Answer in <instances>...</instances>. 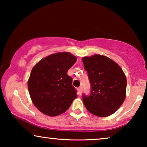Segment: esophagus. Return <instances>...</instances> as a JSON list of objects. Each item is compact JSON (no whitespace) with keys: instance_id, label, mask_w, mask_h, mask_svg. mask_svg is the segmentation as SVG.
<instances>
[{"instance_id":"34e87169","label":"esophagus","mask_w":147,"mask_h":147,"mask_svg":"<svg viewBox=\"0 0 147 147\" xmlns=\"http://www.w3.org/2000/svg\"><path fill=\"white\" fill-rule=\"evenodd\" d=\"M78 94H80V95H81L82 93V86H80L78 88Z\"/></svg>"}]
</instances>
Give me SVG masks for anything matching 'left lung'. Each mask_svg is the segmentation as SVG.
<instances>
[{
	"label": "left lung",
	"instance_id": "obj_1",
	"mask_svg": "<svg viewBox=\"0 0 147 147\" xmlns=\"http://www.w3.org/2000/svg\"><path fill=\"white\" fill-rule=\"evenodd\" d=\"M82 61L91 86L90 95H82L86 109L100 117L114 114L126 97V78L121 67L100 55L84 57Z\"/></svg>",
	"mask_w": 147,
	"mask_h": 147
}]
</instances>
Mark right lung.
<instances>
[{"mask_svg": "<svg viewBox=\"0 0 147 147\" xmlns=\"http://www.w3.org/2000/svg\"><path fill=\"white\" fill-rule=\"evenodd\" d=\"M76 60L68 52L54 53L41 59L32 69L28 90L34 105L42 113L59 115L77 98L72 78L67 75Z\"/></svg>", "mask_w": 147, "mask_h": 147, "instance_id": "obj_1", "label": "right lung"}]
</instances>
